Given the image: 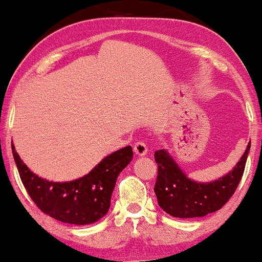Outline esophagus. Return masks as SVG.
Segmentation results:
<instances>
[{
	"instance_id": "obj_1",
	"label": "esophagus",
	"mask_w": 262,
	"mask_h": 262,
	"mask_svg": "<svg viewBox=\"0 0 262 262\" xmlns=\"http://www.w3.org/2000/svg\"><path fill=\"white\" fill-rule=\"evenodd\" d=\"M134 151H135V154L138 156L147 155V152H148L147 144H145L144 142H137V143L134 145Z\"/></svg>"
}]
</instances>
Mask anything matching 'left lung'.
I'll use <instances>...</instances> for the list:
<instances>
[{"label":"left lung","instance_id":"left-lung-1","mask_svg":"<svg viewBox=\"0 0 262 262\" xmlns=\"http://www.w3.org/2000/svg\"><path fill=\"white\" fill-rule=\"evenodd\" d=\"M249 149L250 142L232 171L210 183L191 181L165 149L156 150L158 177L154 191L159 206L174 218H198L219 210L242 179Z\"/></svg>","mask_w":262,"mask_h":262}]
</instances>
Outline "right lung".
<instances>
[{"mask_svg":"<svg viewBox=\"0 0 262 262\" xmlns=\"http://www.w3.org/2000/svg\"><path fill=\"white\" fill-rule=\"evenodd\" d=\"M13 156L27 193L43 213L59 222L88 225L104 216L120 172L132 160V148L114 151L86 176L72 182H49L31 172L24 164L14 145Z\"/></svg>","mask_w":262,"mask_h":262,"instance_id":"obj_1","label":"right lung"}]
</instances>
